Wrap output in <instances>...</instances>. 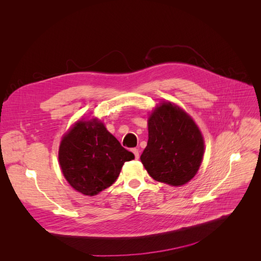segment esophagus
I'll return each instance as SVG.
<instances>
[{
    "instance_id": "1",
    "label": "esophagus",
    "mask_w": 261,
    "mask_h": 261,
    "mask_svg": "<svg viewBox=\"0 0 261 261\" xmlns=\"http://www.w3.org/2000/svg\"><path fill=\"white\" fill-rule=\"evenodd\" d=\"M132 151H133L134 154H135L136 159H138V158H139V151H138V149H137V148H134V149H132Z\"/></svg>"
}]
</instances>
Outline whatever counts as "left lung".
I'll list each match as a JSON object with an SVG mask.
<instances>
[{"instance_id": "obj_1", "label": "left lung", "mask_w": 261, "mask_h": 261, "mask_svg": "<svg viewBox=\"0 0 261 261\" xmlns=\"http://www.w3.org/2000/svg\"><path fill=\"white\" fill-rule=\"evenodd\" d=\"M203 137L193 118L171 102H162L148 118V143L140 155L148 174L171 186L188 183L198 171Z\"/></svg>"}]
</instances>
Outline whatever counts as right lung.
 <instances>
[{
	"instance_id": "obj_1",
	"label": "right lung",
	"mask_w": 261,
	"mask_h": 261,
	"mask_svg": "<svg viewBox=\"0 0 261 261\" xmlns=\"http://www.w3.org/2000/svg\"><path fill=\"white\" fill-rule=\"evenodd\" d=\"M134 158L97 118L76 122L63 136L59 149L63 175L75 191L86 196L111 186L123 164Z\"/></svg>"
}]
</instances>
